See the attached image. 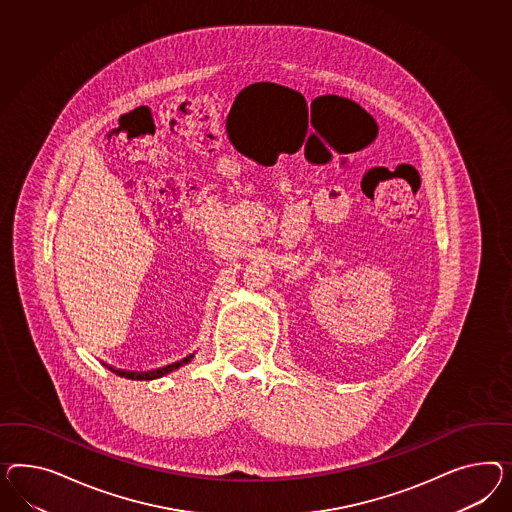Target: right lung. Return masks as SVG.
Wrapping results in <instances>:
<instances>
[{"label":"right lung","instance_id":"add662e5","mask_svg":"<svg viewBox=\"0 0 512 512\" xmlns=\"http://www.w3.org/2000/svg\"><path fill=\"white\" fill-rule=\"evenodd\" d=\"M194 356H190V358H186V360L180 361V363H173V365H167L164 369H158V371H149V373H132V371H123V369H113L110 367V371H113L115 374H119V376H125V378H130V380H154V378H160V376H164V374L171 373V371H175V369H179L182 363H188V361L192 360Z\"/></svg>","mask_w":512,"mask_h":512}]
</instances>
